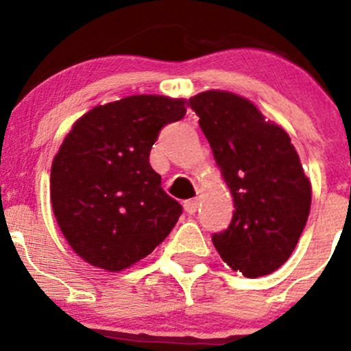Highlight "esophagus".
<instances>
[{
  "label": "esophagus",
  "instance_id": "esophagus-1",
  "mask_svg": "<svg viewBox=\"0 0 351 351\" xmlns=\"http://www.w3.org/2000/svg\"><path fill=\"white\" fill-rule=\"evenodd\" d=\"M184 211L188 213V215H195L196 209H198V199L193 198V199H186L184 201Z\"/></svg>",
  "mask_w": 351,
  "mask_h": 351
}]
</instances>
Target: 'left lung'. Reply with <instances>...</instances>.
I'll return each instance as SVG.
<instances>
[{
  "label": "left lung",
  "instance_id": "left-lung-1",
  "mask_svg": "<svg viewBox=\"0 0 351 351\" xmlns=\"http://www.w3.org/2000/svg\"><path fill=\"white\" fill-rule=\"evenodd\" d=\"M234 201L231 224L213 236L221 259L245 277L267 276L291 257L312 203V184L280 125L228 90L189 99Z\"/></svg>",
  "mask_w": 351,
  "mask_h": 351
}]
</instances>
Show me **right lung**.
I'll use <instances>...</instances> for the list:
<instances>
[{"label": "right lung", "mask_w": 351, "mask_h": 351, "mask_svg": "<svg viewBox=\"0 0 351 351\" xmlns=\"http://www.w3.org/2000/svg\"><path fill=\"white\" fill-rule=\"evenodd\" d=\"M184 99L130 95L97 106L72 125L51 167V203L74 252L120 272L147 257L183 211L148 162L167 123L186 114Z\"/></svg>", "instance_id": "obj_1"}]
</instances>
